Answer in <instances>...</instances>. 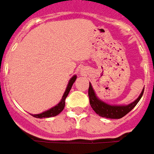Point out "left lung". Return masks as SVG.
I'll use <instances>...</instances> for the list:
<instances>
[{
  "mask_svg": "<svg viewBox=\"0 0 154 154\" xmlns=\"http://www.w3.org/2000/svg\"><path fill=\"white\" fill-rule=\"evenodd\" d=\"M144 93V88L142 89L139 97L128 105H110L106 103L100 99H99L96 95L94 89L93 88L92 84L89 82L88 96L90 105L93 110L96 112L98 115L105 117L107 119H120L127 114L132 109H134L135 106L140 101Z\"/></svg>",
  "mask_w": 154,
  "mask_h": 154,
  "instance_id": "1",
  "label": "left lung"
}]
</instances>
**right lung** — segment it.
Wrapping results in <instances>:
<instances>
[{
  "label": "right lung",
  "mask_w": 154,
  "mask_h": 154,
  "mask_svg": "<svg viewBox=\"0 0 154 154\" xmlns=\"http://www.w3.org/2000/svg\"><path fill=\"white\" fill-rule=\"evenodd\" d=\"M76 78H77V76H76V75H73V77L69 80L68 84H67V86H66V91L64 92V94H63V96L61 98L60 101L56 106L51 107L50 109L43 112L38 113V114H32V115H33L34 117H35V118L43 119V118H51V117H54V116L58 115L60 112H61L62 110L64 109V107H65L66 98L68 95V94H69L70 90L72 88V86H73V84L74 83L75 80H76Z\"/></svg>",
  "instance_id": "add662e5"
}]
</instances>
